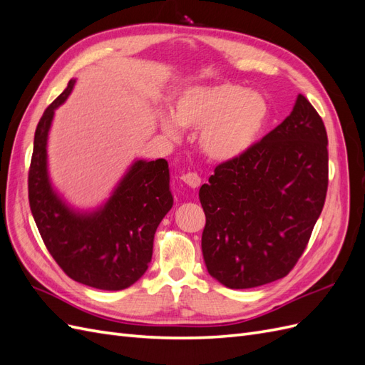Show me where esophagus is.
Masks as SVG:
<instances>
[{
	"label": "esophagus",
	"mask_w": 365,
	"mask_h": 365,
	"mask_svg": "<svg viewBox=\"0 0 365 365\" xmlns=\"http://www.w3.org/2000/svg\"><path fill=\"white\" fill-rule=\"evenodd\" d=\"M181 180H182V182H185L187 185L192 187V189H197V187L201 185V178H200V176H197L196 173H193V172L184 173V175L181 176Z\"/></svg>",
	"instance_id": "esophagus-1"
}]
</instances>
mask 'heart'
Wrapping results in <instances>:
<instances>
[{
	"instance_id": "b5f03b06",
	"label": "heart",
	"mask_w": 365,
	"mask_h": 365,
	"mask_svg": "<svg viewBox=\"0 0 365 365\" xmlns=\"http://www.w3.org/2000/svg\"><path fill=\"white\" fill-rule=\"evenodd\" d=\"M269 115L268 102L237 83L193 85L173 97L172 115L158 118L163 134L181 138V129H201L200 149L216 163L242 158L256 145Z\"/></svg>"
}]
</instances>
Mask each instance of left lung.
<instances>
[{
	"mask_svg": "<svg viewBox=\"0 0 365 365\" xmlns=\"http://www.w3.org/2000/svg\"><path fill=\"white\" fill-rule=\"evenodd\" d=\"M327 163L323 120L298 94L277 128L242 158L219 164L200 189L208 274L230 289L288 275L322 215Z\"/></svg>",
	"mask_w": 365,
	"mask_h": 365,
	"instance_id": "left-lung-1",
	"label": "left lung"
}]
</instances>
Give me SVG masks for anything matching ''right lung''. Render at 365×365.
Segmentation results:
<instances>
[{"label":"right lung","mask_w":365,"mask_h":365,"mask_svg":"<svg viewBox=\"0 0 365 365\" xmlns=\"http://www.w3.org/2000/svg\"><path fill=\"white\" fill-rule=\"evenodd\" d=\"M76 79L43 111L33 143L29 201L47 250L73 280L103 291H121L146 272L153 236L173 205L169 164L135 160L108 200L91 210L74 208L54 189L48 173V134L54 111Z\"/></svg>","instance_id":"right-lung-1"}]
</instances>
